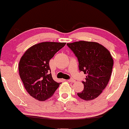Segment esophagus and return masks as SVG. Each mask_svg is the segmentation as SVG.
<instances>
[{"instance_id": "obj_1", "label": "esophagus", "mask_w": 129, "mask_h": 129, "mask_svg": "<svg viewBox=\"0 0 129 129\" xmlns=\"http://www.w3.org/2000/svg\"><path fill=\"white\" fill-rule=\"evenodd\" d=\"M66 81H68V82H70V83H74L75 82V80H73V79H71V80H66Z\"/></svg>"}]
</instances>
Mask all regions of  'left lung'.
Listing matches in <instances>:
<instances>
[{"mask_svg":"<svg viewBox=\"0 0 129 129\" xmlns=\"http://www.w3.org/2000/svg\"><path fill=\"white\" fill-rule=\"evenodd\" d=\"M77 57L79 69L86 74L83 91L78 97L89 101L97 98L108 84L112 72L113 59L103 45L94 42L79 41L67 43Z\"/></svg>","mask_w":129,"mask_h":129,"instance_id":"1","label":"left lung"}]
</instances>
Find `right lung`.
<instances>
[{"label":"right lung","mask_w":129,"mask_h":129,"mask_svg":"<svg viewBox=\"0 0 129 129\" xmlns=\"http://www.w3.org/2000/svg\"><path fill=\"white\" fill-rule=\"evenodd\" d=\"M66 43L42 42L27 49L19 62V76L31 97L45 101L53 95L60 83L53 79L50 59Z\"/></svg>","instance_id":"obj_1"}]
</instances>
